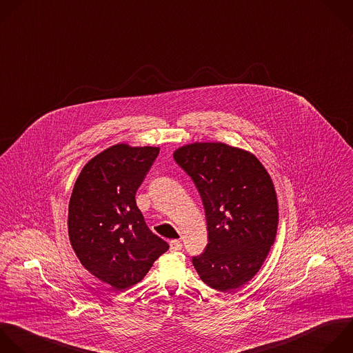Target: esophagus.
<instances>
[{"label":"esophagus","instance_id":"obj_1","mask_svg":"<svg viewBox=\"0 0 353 353\" xmlns=\"http://www.w3.org/2000/svg\"><path fill=\"white\" fill-rule=\"evenodd\" d=\"M169 245H170V251H173V252L174 251H180L183 248V244L179 240H172Z\"/></svg>","mask_w":353,"mask_h":353}]
</instances>
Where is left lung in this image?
Instances as JSON below:
<instances>
[{"mask_svg":"<svg viewBox=\"0 0 353 353\" xmlns=\"http://www.w3.org/2000/svg\"><path fill=\"white\" fill-rule=\"evenodd\" d=\"M205 208L208 245L192 258L201 280L221 292L240 288L262 268L274 244L279 202L259 159L224 143H192L173 152Z\"/></svg>","mask_w":353,"mask_h":353,"instance_id":"8db88e82","label":"left lung"}]
</instances>
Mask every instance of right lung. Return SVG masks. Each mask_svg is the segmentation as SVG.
<instances>
[{"label":"right lung","instance_id":"1","mask_svg":"<svg viewBox=\"0 0 353 353\" xmlns=\"http://www.w3.org/2000/svg\"><path fill=\"white\" fill-rule=\"evenodd\" d=\"M158 154V147L112 145L85 163L72 191L70 245L84 269L117 291L140 283L169 250L136 203Z\"/></svg>","mask_w":353,"mask_h":353}]
</instances>
